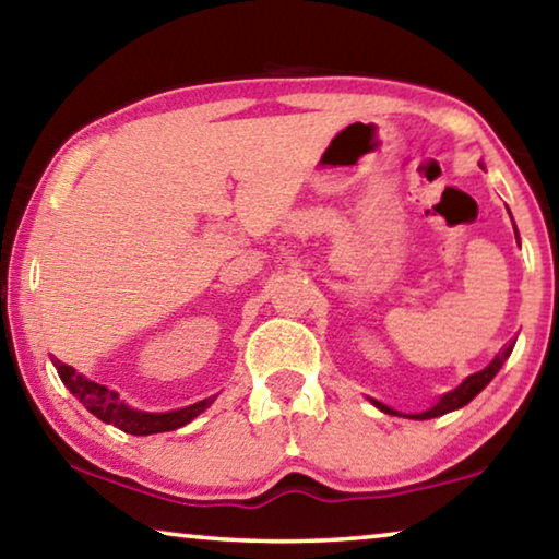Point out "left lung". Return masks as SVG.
Wrapping results in <instances>:
<instances>
[{"label":"left lung","mask_w":559,"mask_h":559,"mask_svg":"<svg viewBox=\"0 0 559 559\" xmlns=\"http://www.w3.org/2000/svg\"><path fill=\"white\" fill-rule=\"evenodd\" d=\"M515 238H518V243H520V236H518V228H515ZM512 348H515V341L512 343H508L504 345V348L498 353V356H495L490 362H487V366L483 368V370H477V373H473V376H467L463 383H460L457 388H453V391L450 393H445V395H440L436 403H432L428 411H423V413H397V411H393V407H388L385 403H380V401H373V397H368L370 403H373L378 411H383V413H388V415H397V418H413V420H430V418H440V415H445V413H453V411H460V407L463 405H467L473 401V397L483 391V388L490 383V380L500 373V368L504 366V360L510 358V353H512Z\"/></svg>","instance_id":"left-lung-1"}]
</instances>
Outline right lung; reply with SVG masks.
Masks as SVG:
<instances>
[{
  "instance_id": "1",
  "label": "right lung",
  "mask_w": 559,
  "mask_h": 559,
  "mask_svg": "<svg viewBox=\"0 0 559 559\" xmlns=\"http://www.w3.org/2000/svg\"><path fill=\"white\" fill-rule=\"evenodd\" d=\"M51 362H55L61 383L69 388V393H72L88 413L96 415V418L106 425H114V428L129 432V436H154V432L176 430L181 428V425L191 423L197 415H201L211 403L216 401V395H211L206 401L179 407V411H168V413L136 411V407L123 403L117 391H109L106 385L84 378L82 373H76L72 366H67V362H61L59 358H51Z\"/></svg>"
}]
</instances>
